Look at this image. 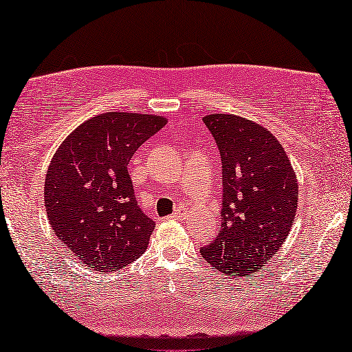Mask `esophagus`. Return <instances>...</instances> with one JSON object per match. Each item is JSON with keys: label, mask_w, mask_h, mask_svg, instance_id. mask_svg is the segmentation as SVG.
<instances>
[{"label": "esophagus", "mask_w": 352, "mask_h": 352, "mask_svg": "<svg viewBox=\"0 0 352 352\" xmlns=\"http://www.w3.org/2000/svg\"><path fill=\"white\" fill-rule=\"evenodd\" d=\"M170 217H174V219H180V217H183V210L182 208H177L174 211V214H172Z\"/></svg>", "instance_id": "obj_1"}]
</instances>
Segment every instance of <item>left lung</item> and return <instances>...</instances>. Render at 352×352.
<instances>
[{"label": "left lung", "instance_id": "1", "mask_svg": "<svg viewBox=\"0 0 352 352\" xmlns=\"http://www.w3.org/2000/svg\"><path fill=\"white\" fill-rule=\"evenodd\" d=\"M222 161L219 235L200 249L227 276H249L285 241L298 210L299 185L285 150L258 124L235 114L204 117Z\"/></svg>", "mask_w": 352, "mask_h": 352}]
</instances>
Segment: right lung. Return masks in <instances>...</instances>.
Returning <instances> with one entry per match:
<instances>
[{
    "label": "right lung",
    "instance_id": "add662e5",
    "mask_svg": "<svg viewBox=\"0 0 352 352\" xmlns=\"http://www.w3.org/2000/svg\"><path fill=\"white\" fill-rule=\"evenodd\" d=\"M166 122L104 113L72 131L54 153L43 189L50 226L87 267L113 272L147 249L155 222L139 208L126 166Z\"/></svg>",
    "mask_w": 352,
    "mask_h": 352
}]
</instances>
